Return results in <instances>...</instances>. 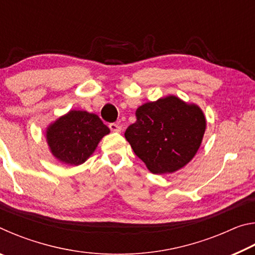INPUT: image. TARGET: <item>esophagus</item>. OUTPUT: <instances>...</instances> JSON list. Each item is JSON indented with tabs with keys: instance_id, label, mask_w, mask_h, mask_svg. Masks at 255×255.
I'll return each mask as SVG.
<instances>
[{
	"instance_id": "1",
	"label": "esophagus",
	"mask_w": 255,
	"mask_h": 255,
	"mask_svg": "<svg viewBox=\"0 0 255 255\" xmlns=\"http://www.w3.org/2000/svg\"><path fill=\"white\" fill-rule=\"evenodd\" d=\"M109 128L111 129V131L114 132H120L122 131V126H120L119 124H116V123H112L109 125Z\"/></svg>"
}]
</instances>
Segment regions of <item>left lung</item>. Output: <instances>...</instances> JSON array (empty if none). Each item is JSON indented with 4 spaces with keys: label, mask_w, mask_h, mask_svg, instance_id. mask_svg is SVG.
Returning a JSON list of instances; mask_svg holds the SVG:
<instances>
[{
    "label": "left lung",
    "mask_w": 255,
    "mask_h": 255,
    "mask_svg": "<svg viewBox=\"0 0 255 255\" xmlns=\"http://www.w3.org/2000/svg\"><path fill=\"white\" fill-rule=\"evenodd\" d=\"M136 118L125 137L152 173L182 169L200 147L206 119L197 105L169 96L140 106Z\"/></svg>",
    "instance_id": "left-lung-1"
}]
</instances>
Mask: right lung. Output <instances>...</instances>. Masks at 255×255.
Returning a JSON list of instances; mask_svg holds the SVG:
<instances>
[{
	"mask_svg": "<svg viewBox=\"0 0 255 255\" xmlns=\"http://www.w3.org/2000/svg\"><path fill=\"white\" fill-rule=\"evenodd\" d=\"M110 129L94 114L71 110L46 131L47 143L51 154L68 165H80L91 156L99 141Z\"/></svg>",
	"mask_w": 255,
	"mask_h": 255,
	"instance_id": "obj_1",
	"label": "right lung"
}]
</instances>
